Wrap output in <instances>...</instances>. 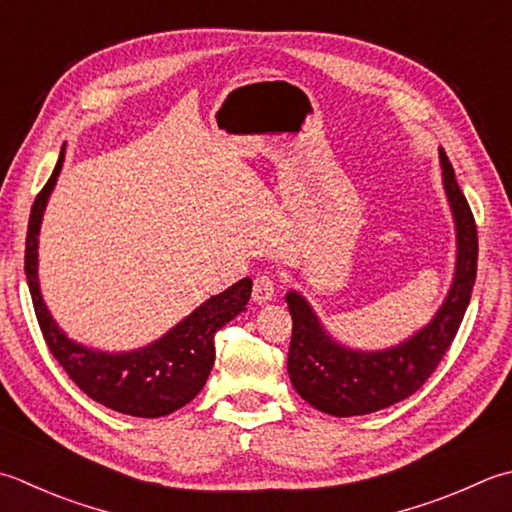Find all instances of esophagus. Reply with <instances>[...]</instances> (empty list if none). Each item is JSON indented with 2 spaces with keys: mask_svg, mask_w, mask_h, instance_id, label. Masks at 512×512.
I'll return each instance as SVG.
<instances>
[{
  "mask_svg": "<svg viewBox=\"0 0 512 512\" xmlns=\"http://www.w3.org/2000/svg\"><path fill=\"white\" fill-rule=\"evenodd\" d=\"M273 297H275L273 277H270V275H259L255 279V284H253V302L262 306V304L273 302Z\"/></svg>",
  "mask_w": 512,
  "mask_h": 512,
  "instance_id": "obj_1",
  "label": "esophagus"
}]
</instances>
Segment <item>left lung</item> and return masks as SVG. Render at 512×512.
I'll use <instances>...</instances> for the list:
<instances>
[{"label":"left lung","mask_w":512,"mask_h":512,"mask_svg":"<svg viewBox=\"0 0 512 512\" xmlns=\"http://www.w3.org/2000/svg\"><path fill=\"white\" fill-rule=\"evenodd\" d=\"M442 184L455 222V273L442 306L426 326L382 350L350 348L328 333L299 290H288L293 317L288 348L290 384L306 402L333 417L368 415L393 406L424 386L462 324L477 277V226L455 170L439 148Z\"/></svg>","instance_id":"1"}]
</instances>
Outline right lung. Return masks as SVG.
<instances>
[{
	"label": "right lung",
	"instance_id": "obj_1",
	"mask_svg": "<svg viewBox=\"0 0 512 512\" xmlns=\"http://www.w3.org/2000/svg\"><path fill=\"white\" fill-rule=\"evenodd\" d=\"M64 157L66 146H62L53 175L37 195L28 219L24 270L39 328L50 353L90 399L133 417L153 419L175 413L204 388L210 368L215 364V333L230 319L244 313L250 290H253V279H239L224 293L206 299L168 333L142 348L108 353V350L90 348L70 339L50 315L42 297L37 253L44 210L62 173Z\"/></svg>",
	"mask_w": 512,
	"mask_h": 512
}]
</instances>
